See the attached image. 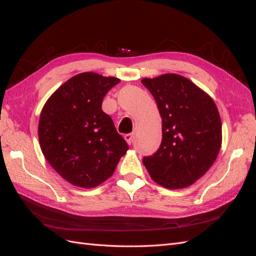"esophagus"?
<instances>
[{
    "label": "esophagus",
    "mask_w": 256,
    "mask_h": 256,
    "mask_svg": "<svg viewBox=\"0 0 256 256\" xmlns=\"http://www.w3.org/2000/svg\"><path fill=\"white\" fill-rule=\"evenodd\" d=\"M125 140L126 142L130 145L131 143H132V140H134V134H128L125 136Z\"/></svg>",
    "instance_id": "1"
}]
</instances>
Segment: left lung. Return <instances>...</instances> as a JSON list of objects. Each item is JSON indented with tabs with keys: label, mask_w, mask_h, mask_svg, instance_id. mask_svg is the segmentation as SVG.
Here are the masks:
<instances>
[{
	"label": "left lung",
	"mask_w": 256,
	"mask_h": 256,
	"mask_svg": "<svg viewBox=\"0 0 256 256\" xmlns=\"http://www.w3.org/2000/svg\"><path fill=\"white\" fill-rule=\"evenodd\" d=\"M162 118L157 152L143 158L152 180L168 189L188 187L218 156L222 125L214 100L184 76L166 74L143 79Z\"/></svg>",
	"instance_id": "8db88e82"
}]
</instances>
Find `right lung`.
Here are the masks:
<instances>
[{
    "instance_id": "right-lung-1",
    "label": "right lung",
    "mask_w": 256,
    "mask_h": 256,
    "mask_svg": "<svg viewBox=\"0 0 256 256\" xmlns=\"http://www.w3.org/2000/svg\"><path fill=\"white\" fill-rule=\"evenodd\" d=\"M120 79L83 72L72 76L46 102L38 125L44 156L74 186L94 188L111 177L129 146L102 109L106 94Z\"/></svg>"
}]
</instances>
